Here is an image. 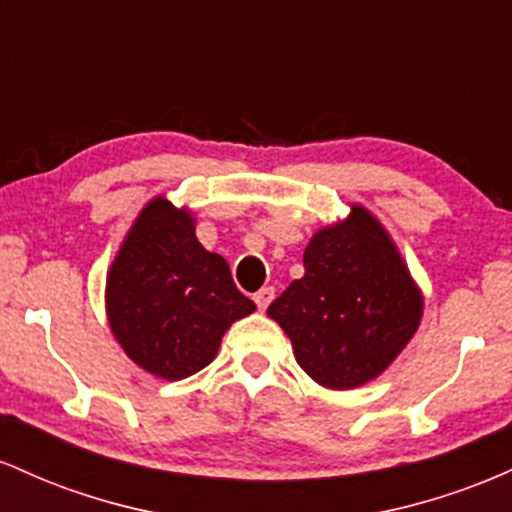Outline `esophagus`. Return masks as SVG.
Returning a JSON list of instances; mask_svg holds the SVG:
<instances>
[{
    "label": "esophagus",
    "mask_w": 512,
    "mask_h": 512,
    "mask_svg": "<svg viewBox=\"0 0 512 512\" xmlns=\"http://www.w3.org/2000/svg\"><path fill=\"white\" fill-rule=\"evenodd\" d=\"M272 301H274V289H272V286H267V289H260V291L255 293V303H257V308L262 310V313H264V310H267V305L272 303Z\"/></svg>",
    "instance_id": "esophagus-1"
}]
</instances>
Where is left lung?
Wrapping results in <instances>:
<instances>
[{
  "mask_svg": "<svg viewBox=\"0 0 512 512\" xmlns=\"http://www.w3.org/2000/svg\"><path fill=\"white\" fill-rule=\"evenodd\" d=\"M305 274L267 315L317 385L354 390L383 375L424 317V293L378 216L351 204L303 252Z\"/></svg>",
  "mask_w": 512,
  "mask_h": 512,
  "instance_id": "8db88e82",
  "label": "left lung"
}]
</instances>
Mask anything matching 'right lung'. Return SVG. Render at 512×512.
I'll return each mask as SVG.
<instances>
[{
  "label": "right lung",
  "mask_w": 512,
  "mask_h": 512,
  "mask_svg": "<svg viewBox=\"0 0 512 512\" xmlns=\"http://www.w3.org/2000/svg\"><path fill=\"white\" fill-rule=\"evenodd\" d=\"M195 216L166 195L144 204L105 279V315L122 351L146 373L182 380L209 366L223 334L255 303L228 262L204 250Z\"/></svg>",
  "instance_id": "right-lung-1"
}]
</instances>
